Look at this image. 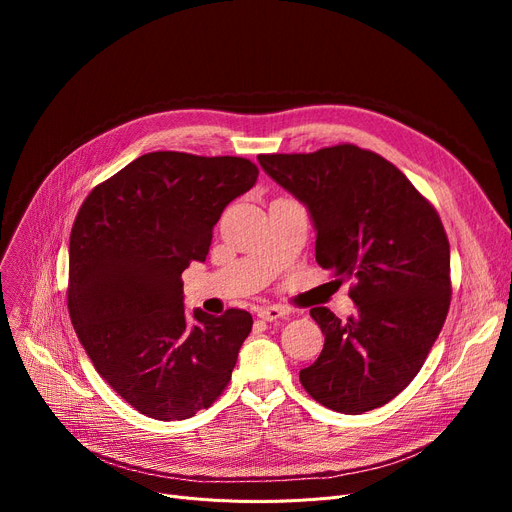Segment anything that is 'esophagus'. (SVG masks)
Here are the masks:
<instances>
[{"instance_id":"34e87169","label":"esophagus","mask_w":512,"mask_h":512,"mask_svg":"<svg viewBox=\"0 0 512 512\" xmlns=\"http://www.w3.org/2000/svg\"><path fill=\"white\" fill-rule=\"evenodd\" d=\"M257 315H259L261 319H265V321H274V319H280V317L288 315V311L282 309V307H278V305H267V307H261V309L257 311Z\"/></svg>"}]
</instances>
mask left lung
I'll return each instance as SVG.
<instances>
[{"label":"left lung","instance_id":"left-lung-1","mask_svg":"<svg viewBox=\"0 0 512 512\" xmlns=\"http://www.w3.org/2000/svg\"><path fill=\"white\" fill-rule=\"evenodd\" d=\"M257 159L307 205L315 259L336 282L351 280L357 305L344 321L311 309L326 342L301 369L303 388L346 415L386 405L413 382L448 315L450 245L436 207L388 159L351 143Z\"/></svg>","mask_w":512,"mask_h":512}]
</instances>
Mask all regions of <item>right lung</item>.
I'll return each instance as SVG.
<instances>
[{
    "mask_svg": "<svg viewBox=\"0 0 512 512\" xmlns=\"http://www.w3.org/2000/svg\"><path fill=\"white\" fill-rule=\"evenodd\" d=\"M257 176L245 157L153 151L97 184L76 213L72 326L101 378L147 417H193L232 378L251 313L188 319L180 276L205 261L224 207Z\"/></svg>",
    "mask_w": 512,
    "mask_h": 512,
    "instance_id": "1",
    "label": "right lung"
}]
</instances>
